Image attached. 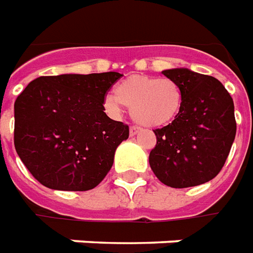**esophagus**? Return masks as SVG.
I'll return each instance as SVG.
<instances>
[{
	"label": "esophagus",
	"mask_w": 253,
	"mask_h": 253,
	"mask_svg": "<svg viewBox=\"0 0 253 253\" xmlns=\"http://www.w3.org/2000/svg\"><path fill=\"white\" fill-rule=\"evenodd\" d=\"M139 132L140 128H137V126H130V129H129V134H130V136H136Z\"/></svg>",
	"instance_id": "obj_1"
}]
</instances>
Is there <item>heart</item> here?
Returning <instances> with one entry per match:
<instances>
[{"instance_id":"1","label":"heart","mask_w":253,"mask_h":253,"mask_svg":"<svg viewBox=\"0 0 253 253\" xmlns=\"http://www.w3.org/2000/svg\"><path fill=\"white\" fill-rule=\"evenodd\" d=\"M123 105L130 110L132 119L140 125L160 128L179 116L183 90L174 79L132 75L116 86L114 95L104 98L105 110L112 116L120 114Z\"/></svg>"}]
</instances>
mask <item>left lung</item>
Wrapping results in <instances>:
<instances>
[{
	"instance_id": "left-lung-1",
	"label": "left lung",
	"mask_w": 253,
	"mask_h": 253,
	"mask_svg": "<svg viewBox=\"0 0 253 253\" xmlns=\"http://www.w3.org/2000/svg\"><path fill=\"white\" fill-rule=\"evenodd\" d=\"M183 90L179 116L155 129L149 166L156 178L174 189L206 183L225 165L236 136L233 99L218 79L171 68L162 71Z\"/></svg>"
}]
</instances>
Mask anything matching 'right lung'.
Instances as JSON below:
<instances>
[{
  "label": "right lung",
  "instance_id": "add662e5",
  "mask_svg": "<svg viewBox=\"0 0 253 253\" xmlns=\"http://www.w3.org/2000/svg\"><path fill=\"white\" fill-rule=\"evenodd\" d=\"M120 73L39 77L14 102V147L45 187L86 191L98 186L128 125L109 119L105 94Z\"/></svg>",
  "mask_w": 253,
  "mask_h": 253
}]
</instances>
